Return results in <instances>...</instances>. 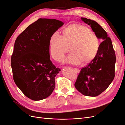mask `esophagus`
<instances>
[{"mask_svg": "<svg viewBox=\"0 0 125 125\" xmlns=\"http://www.w3.org/2000/svg\"><path fill=\"white\" fill-rule=\"evenodd\" d=\"M73 69L74 70V71H75V72H77V73H80V70H79V69H77V68H74Z\"/></svg>", "mask_w": 125, "mask_h": 125, "instance_id": "esophagus-1", "label": "esophagus"}]
</instances>
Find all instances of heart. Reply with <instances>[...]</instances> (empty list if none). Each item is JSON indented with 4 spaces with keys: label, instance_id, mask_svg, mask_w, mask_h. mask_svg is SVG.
<instances>
[{
    "label": "heart",
    "instance_id": "1",
    "mask_svg": "<svg viewBox=\"0 0 125 125\" xmlns=\"http://www.w3.org/2000/svg\"><path fill=\"white\" fill-rule=\"evenodd\" d=\"M73 52L64 60L66 63L79 65L89 63L95 57L99 49V40L87 26L72 24L63 31V36L57 32L51 35L50 50L57 61H62L70 50Z\"/></svg>",
    "mask_w": 125,
    "mask_h": 125
}]
</instances>
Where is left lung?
I'll use <instances>...</instances> for the list:
<instances>
[{"label":"left lung","instance_id":"obj_1","mask_svg":"<svg viewBox=\"0 0 125 125\" xmlns=\"http://www.w3.org/2000/svg\"><path fill=\"white\" fill-rule=\"evenodd\" d=\"M81 19L90 25L98 39L103 41L99 45L95 57L88 66L81 69L74 86L83 95L95 97L104 92L114 80L115 52L111 39L99 24L85 18Z\"/></svg>","mask_w":125,"mask_h":125}]
</instances>
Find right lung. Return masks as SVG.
<instances>
[{
  "label": "right lung",
  "instance_id": "obj_1",
  "mask_svg": "<svg viewBox=\"0 0 125 125\" xmlns=\"http://www.w3.org/2000/svg\"><path fill=\"white\" fill-rule=\"evenodd\" d=\"M63 25L58 20L40 18L15 41L11 58L13 80L22 93L32 100L46 99L55 88V77L60 69L50 59V40Z\"/></svg>",
  "mask_w": 125,
  "mask_h": 125
}]
</instances>
